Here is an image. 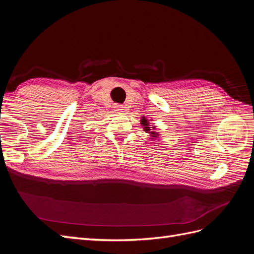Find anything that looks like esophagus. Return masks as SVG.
I'll list each match as a JSON object with an SVG mask.
<instances>
[{
	"label": "esophagus",
	"instance_id": "obj_1",
	"mask_svg": "<svg viewBox=\"0 0 254 254\" xmlns=\"http://www.w3.org/2000/svg\"><path fill=\"white\" fill-rule=\"evenodd\" d=\"M123 108H124V107H123L122 105H118V106H115V109H117V111H119V112H122L123 110H124V109H123Z\"/></svg>",
	"mask_w": 254,
	"mask_h": 254
}]
</instances>
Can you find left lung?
<instances>
[{"label":"left lung","instance_id":"left-lung-1","mask_svg":"<svg viewBox=\"0 0 254 254\" xmlns=\"http://www.w3.org/2000/svg\"><path fill=\"white\" fill-rule=\"evenodd\" d=\"M141 124L144 126V130H145V131H147V132H148V131H150L149 133H151V135H152V136H157V135H158V133L151 131V130H150V127H148V121L146 120L145 118H142ZM153 128H155V127H153Z\"/></svg>","mask_w":254,"mask_h":254}]
</instances>
